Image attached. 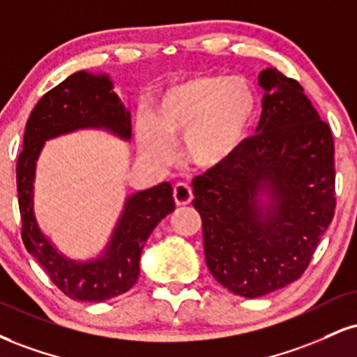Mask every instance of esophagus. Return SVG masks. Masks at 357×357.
<instances>
[{
    "label": "esophagus",
    "instance_id": "obj_1",
    "mask_svg": "<svg viewBox=\"0 0 357 357\" xmlns=\"http://www.w3.org/2000/svg\"><path fill=\"white\" fill-rule=\"evenodd\" d=\"M173 196L178 206H186L192 201V190L186 183H178L173 188Z\"/></svg>",
    "mask_w": 357,
    "mask_h": 357
}]
</instances>
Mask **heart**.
Returning a JSON list of instances; mask_svg holds the SVG:
<instances>
[{
  "label": "heart",
  "mask_w": 357,
  "mask_h": 357,
  "mask_svg": "<svg viewBox=\"0 0 357 357\" xmlns=\"http://www.w3.org/2000/svg\"><path fill=\"white\" fill-rule=\"evenodd\" d=\"M255 108V91L244 78L197 76L162 96L151 121L141 124V146L149 156L166 160L167 141L184 137V153L192 165L220 166L241 146Z\"/></svg>",
  "instance_id": "heart-1"
}]
</instances>
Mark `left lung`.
<instances>
[{"label": "left lung", "instance_id": "8db88e82", "mask_svg": "<svg viewBox=\"0 0 357 357\" xmlns=\"http://www.w3.org/2000/svg\"><path fill=\"white\" fill-rule=\"evenodd\" d=\"M259 86L266 94L257 135L192 179L206 264L243 298L301 278L336 209L331 126L303 86L276 68L261 73ZM261 189L272 199L266 212L257 201Z\"/></svg>", "mask_w": 357, "mask_h": 357}]
</instances>
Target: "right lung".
I'll return each instance as SVG.
<instances>
[{"mask_svg": "<svg viewBox=\"0 0 357 357\" xmlns=\"http://www.w3.org/2000/svg\"><path fill=\"white\" fill-rule=\"evenodd\" d=\"M111 88L113 86L106 76H91L79 71L50 89L29 114L23 151L16 162V190L24 248L36 257L61 293L86 303L116 298L136 284L146 239L162 218L174 211L171 184L161 183L151 190L132 195L106 256L89 264L64 259L38 229L33 214V179L34 165L45 141L88 126L108 128L126 139L131 136L130 113Z\"/></svg>", "mask_w": 357, "mask_h": 357, "instance_id": "1", "label": "right lung"}]
</instances>
